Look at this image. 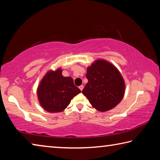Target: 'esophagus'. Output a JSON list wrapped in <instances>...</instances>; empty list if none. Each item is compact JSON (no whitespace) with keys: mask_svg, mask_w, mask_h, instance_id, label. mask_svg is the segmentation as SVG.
I'll list each match as a JSON object with an SVG mask.
<instances>
[{"mask_svg":"<svg viewBox=\"0 0 160 160\" xmlns=\"http://www.w3.org/2000/svg\"><path fill=\"white\" fill-rule=\"evenodd\" d=\"M79 88H80V90L82 91V90H83V88H84V86L83 85H80V87H79Z\"/></svg>","mask_w":160,"mask_h":160,"instance_id":"34e87169","label":"esophagus"}]
</instances>
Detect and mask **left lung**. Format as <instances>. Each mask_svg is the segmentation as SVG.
<instances>
[{"label": "left lung", "instance_id": "8db88e82", "mask_svg": "<svg viewBox=\"0 0 160 160\" xmlns=\"http://www.w3.org/2000/svg\"><path fill=\"white\" fill-rule=\"evenodd\" d=\"M88 82L82 92L94 108L104 112L120 103L125 92V83L118 69L104 60H97L88 68Z\"/></svg>", "mask_w": 160, "mask_h": 160}]
</instances>
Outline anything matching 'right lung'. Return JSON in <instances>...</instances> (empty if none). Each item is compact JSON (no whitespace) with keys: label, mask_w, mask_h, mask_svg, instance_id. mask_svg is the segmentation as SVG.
I'll list each match as a JSON object with an SVG mask.
<instances>
[{"label":"right lung","mask_w":160,"mask_h":160,"mask_svg":"<svg viewBox=\"0 0 160 160\" xmlns=\"http://www.w3.org/2000/svg\"><path fill=\"white\" fill-rule=\"evenodd\" d=\"M81 92L70 77H63L62 70L48 71L43 78L37 89L38 99L41 106L48 112L63 111L71 99Z\"/></svg>","instance_id":"add662e5"}]
</instances>
